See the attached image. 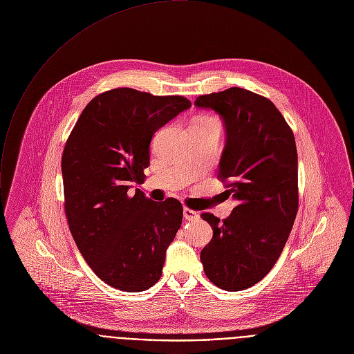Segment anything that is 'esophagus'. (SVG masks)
<instances>
[{
    "label": "esophagus",
    "instance_id": "esophagus-1",
    "mask_svg": "<svg viewBox=\"0 0 354 354\" xmlns=\"http://www.w3.org/2000/svg\"><path fill=\"white\" fill-rule=\"evenodd\" d=\"M183 216L186 221H197L198 219V214L190 208H183Z\"/></svg>",
    "mask_w": 354,
    "mask_h": 354
}]
</instances>
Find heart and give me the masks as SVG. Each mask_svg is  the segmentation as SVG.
Returning <instances> with one entry per match:
<instances>
[{"instance_id": "heart-1", "label": "heart", "mask_w": 354, "mask_h": 354, "mask_svg": "<svg viewBox=\"0 0 354 354\" xmlns=\"http://www.w3.org/2000/svg\"><path fill=\"white\" fill-rule=\"evenodd\" d=\"M201 118H204V117H201Z\"/></svg>"}]
</instances>
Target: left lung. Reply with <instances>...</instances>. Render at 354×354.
<instances>
[{"mask_svg":"<svg viewBox=\"0 0 354 354\" xmlns=\"http://www.w3.org/2000/svg\"><path fill=\"white\" fill-rule=\"evenodd\" d=\"M194 104L225 121L218 179L237 201L222 222L201 214L214 236L200 259L212 284L241 291L273 269L294 226L299 204L295 136L274 103L248 89L201 95Z\"/></svg>","mask_w":354,"mask_h":354,"instance_id":"1","label":"left lung"}]
</instances>
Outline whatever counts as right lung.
Wrapping results in <instances>:
<instances>
[{
    "mask_svg": "<svg viewBox=\"0 0 354 354\" xmlns=\"http://www.w3.org/2000/svg\"><path fill=\"white\" fill-rule=\"evenodd\" d=\"M190 106L180 95L110 89L85 106L67 138L62 175L68 229L88 266L113 288L140 292L161 277L183 207L128 190L145 182L154 132Z\"/></svg>",
    "mask_w": 354,
    "mask_h": 354,
    "instance_id": "1",
    "label": "right lung"
}]
</instances>
